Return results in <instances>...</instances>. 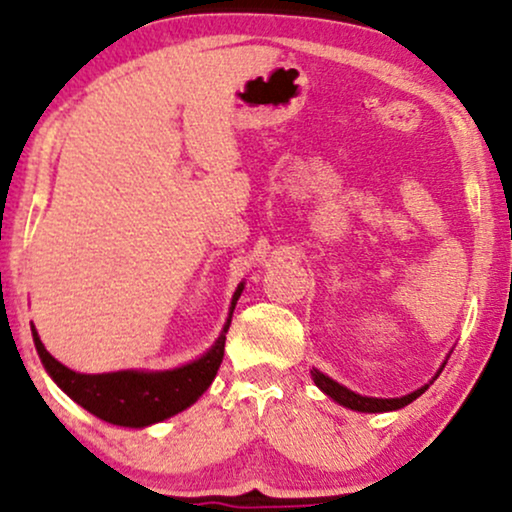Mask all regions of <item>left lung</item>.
<instances>
[{
    "label": "left lung",
    "mask_w": 512,
    "mask_h": 512,
    "mask_svg": "<svg viewBox=\"0 0 512 512\" xmlns=\"http://www.w3.org/2000/svg\"><path fill=\"white\" fill-rule=\"evenodd\" d=\"M443 365H446V362H443ZM443 365H441V369H443ZM441 369H439V372H436V377H439V374H441ZM312 379H315V384L331 400H336L338 405H343V408H350V410H355V412H391V410H400V408H405V405H408V403H412V400H415V398H420L422 393L429 389V384H432V381H434L432 379V381H429V384H424L417 391L408 393V396H400V398H372V396H360V393L346 389V386L338 384V381H334L331 377H326V374H322L315 367H312Z\"/></svg>",
    "instance_id": "obj_1"
}]
</instances>
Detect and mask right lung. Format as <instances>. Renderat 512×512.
Segmentation results:
<instances>
[{"instance_id":"1","label":"right lung","mask_w":512,"mask_h":512,"mask_svg":"<svg viewBox=\"0 0 512 512\" xmlns=\"http://www.w3.org/2000/svg\"><path fill=\"white\" fill-rule=\"evenodd\" d=\"M245 283L240 281L236 293H233L229 319L214 346L200 355L197 360L176 369H162V372H150V369H121V372L104 374H80L73 372L59 360H54L42 346L38 331L33 326V341L38 355L45 365L47 374L54 379L66 396L76 400L80 408L92 412L100 420L119 427H150V424L169 420L178 415L209 389L217 369L224 360L226 331L231 326L233 310L243 293Z\"/></svg>"}]
</instances>
